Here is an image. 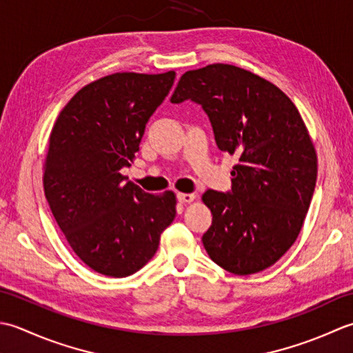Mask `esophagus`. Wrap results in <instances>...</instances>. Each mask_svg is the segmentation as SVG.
Listing matches in <instances>:
<instances>
[{"instance_id": "obj_1", "label": "esophagus", "mask_w": 353, "mask_h": 353, "mask_svg": "<svg viewBox=\"0 0 353 353\" xmlns=\"http://www.w3.org/2000/svg\"><path fill=\"white\" fill-rule=\"evenodd\" d=\"M195 198H196L195 193H178V201H179V203H183V204L192 203V201Z\"/></svg>"}]
</instances>
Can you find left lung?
Instances as JSON below:
<instances>
[{
    "mask_svg": "<svg viewBox=\"0 0 353 353\" xmlns=\"http://www.w3.org/2000/svg\"><path fill=\"white\" fill-rule=\"evenodd\" d=\"M207 112L222 152L236 155L232 192L207 190L213 214L203 243L237 276L274 265L300 234L317 181V154L299 110L267 79L228 63L185 71L172 103Z\"/></svg>",
    "mask_w": 353,
    "mask_h": 353,
    "instance_id": "obj_1",
    "label": "left lung"
}]
</instances>
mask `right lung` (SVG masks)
I'll return each mask as SVG.
<instances>
[{"instance_id": "1", "label": "right lung", "mask_w": 353, "mask_h": 353, "mask_svg": "<svg viewBox=\"0 0 353 353\" xmlns=\"http://www.w3.org/2000/svg\"><path fill=\"white\" fill-rule=\"evenodd\" d=\"M174 81L175 71L100 77L63 106L50 134L48 205L77 257L103 276L145 267L175 219L174 192L146 193L120 172L134 163L148 120Z\"/></svg>"}]
</instances>
